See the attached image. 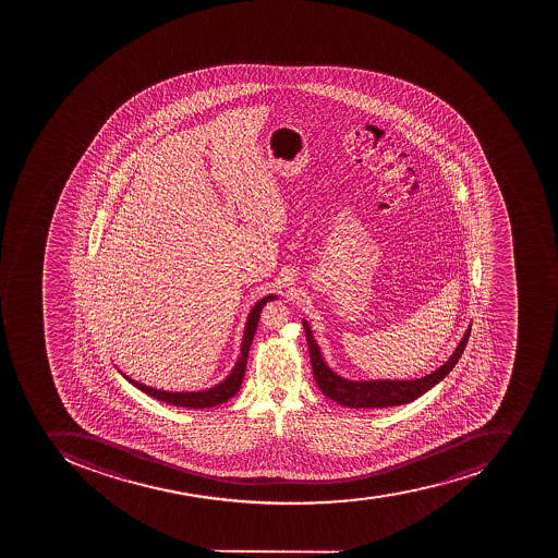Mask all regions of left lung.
<instances>
[{"label":"left lung","instance_id":"8db88e82","mask_svg":"<svg viewBox=\"0 0 558 558\" xmlns=\"http://www.w3.org/2000/svg\"><path fill=\"white\" fill-rule=\"evenodd\" d=\"M303 328L307 333L312 369H314V378H316L320 392L329 400L337 401L343 407H351V409H387V407H398V404L417 400L418 396L429 391L430 387L441 383L452 372L468 345L471 333L470 326L465 329L464 337L453 354L448 357L447 363L441 364L438 369L426 377L415 378V380H347V378L335 374L333 369L325 363L319 345L312 337L311 326L305 319H303Z\"/></svg>","mask_w":558,"mask_h":558}]
</instances>
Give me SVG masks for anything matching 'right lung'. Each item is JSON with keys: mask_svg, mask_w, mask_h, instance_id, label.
I'll list each match as a JSON object with an SVG mask.
<instances>
[{"mask_svg": "<svg viewBox=\"0 0 558 558\" xmlns=\"http://www.w3.org/2000/svg\"><path fill=\"white\" fill-rule=\"evenodd\" d=\"M276 299V294H268L265 299L259 300L255 307H253V311L250 312L246 328H244V338H242L241 355H239L238 363L233 366L229 377L225 378L223 383L218 384V386L211 387V389L194 392H169L136 383V380H132L128 375H123L122 372H120V374L128 378L132 386L151 396L155 400L174 404V407H183V409H211V407H216V404L225 403V401H229L230 398L238 395L239 389H241L242 378H244V374H246L247 354H250L251 342H253V338H255L256 326H258L259 312L264 308L265 303Z\"/></svg>", "mask_w": 558, "mask_h": 558, "instance_id": "obj_1", "label": "right lung"}]
</instances>
